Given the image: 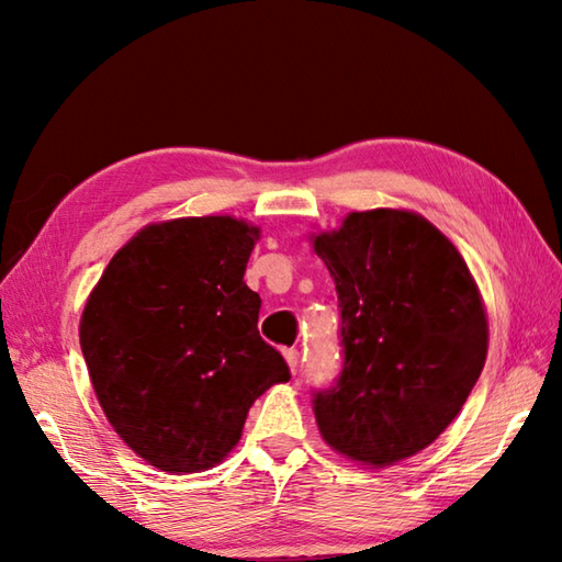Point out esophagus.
<instances>
[{
	"mask_svg": "<svg viewBox=\"0 0 562 562\" xmlns=\"http://www.w3.org/2000/svg\"><path fill=\"white\" fill-rule=\"evenodd\" d=\"M284 360H288V364H290V369H292L294 374L300 372V360H302V357H300V350H294V348L284 350Z\"/></svg>",
	"mask_w": 562,
	"mask_h": 562,
	"instance_id": "esophagus-1",
	"label": "esophagus"
}]
</instances>
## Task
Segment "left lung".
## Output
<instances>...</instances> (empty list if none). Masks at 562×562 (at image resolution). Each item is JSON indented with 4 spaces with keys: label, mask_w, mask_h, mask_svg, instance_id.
Returning <instances> with one entry per match:
<instances>
[{
    "label": "left lung",
    "mask_w": 562,
    "mask_h": 562,
    "mask_svg": "<svg viewBox=\"0 0 562 562\" xmlns=\"http://www.w3.org/2000/svg\"><path fill=\"white\" fill-rule=\"evenodd\" d=\"M314 248L336 282L342 348L336 381L312 393L321 435L362 463L408 459L483 372L481 294L449 238L413 212H352Z\"/></svg>",
    "instance_id": "left-lung-1"
}]
</instances>
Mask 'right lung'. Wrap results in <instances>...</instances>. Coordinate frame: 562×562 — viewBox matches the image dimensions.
Instances as JSON below:
<instances>
[{"label":"right lung","instance_id":"add662e5","mask_svg":"<svg viewBox=\"0 0 562 562\" xmlns=\"http://www.w3.org/2000/svg\"><path fill=\"white\" fill-rule=\"evenodd\" d=\"M256 226L190 217L142 229L103 270L79 340L109 423L169 473L212 469L284 357L260 338V296L244 272Z\"/></svg>","mask_w":562,"mask_h":562}]
</instances>
